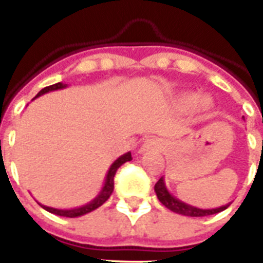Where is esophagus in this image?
<instances>
[{"mask_svg":"<svg viewBox=\"0 0 263 263\" xmlns=\"http://www.w3.org/2000/svg\"><path fill=\"white\" fill-rule=\"evenodd\" d=\"M161 147L162 143L158 139H147L143 144V150H158Z\"/></svg>","mask_w":263,"mask_h":263,"instance_id":"esophagus-1","label":"esophagus"}]
</instances>
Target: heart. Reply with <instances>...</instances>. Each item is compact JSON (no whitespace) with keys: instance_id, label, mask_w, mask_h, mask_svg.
<instances>
[{"instance_id":"b5f03b06","label":"heart","mask_w":263,"mask_h":263,"mask_svg":"<svg viewBox=\"0 0 263 263\" xmlns=\"http://www.w3.org/2000/svg\"><path fill=\"white\" fill-rule=\"evenodd\" d=\"M199 102H200V105H202V106H203V107L209 106V101H208V99H202V101H199V98H198L196 95H187V97H185V98L183 99V103H184V105H185V106H188V107L195 106L196 103H199Z\"/></svg>"}]
</instances>
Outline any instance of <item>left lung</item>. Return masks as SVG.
Masks as SVG:
<instances>
[{
    "instance_id": "left-lung-1",
    "label": "left lung",
    "mask_w": 263,
    "mask_h": 263,
    "mask_svg": "<svg viewBox=\"0 0 263 263\" xmlns=\"http://www.w3.org/2000/svg\"><path fill=\"white\" fill-rule=\"evenodd\" d=\"M154 190H156L157 198L160 200L161 203L164 204L165 208L172 210L173 213H177V214H181V216H190V217H204V216H212V214H216V213H220L222 210L228 208L229 204H225V206H221L218 209H210V210H203V209L192 208L190 204H185L183 202H180L169 194V191L165 187V183L162 177H161L158 181L154 185Z\"/></svg>"
}]
</instances>
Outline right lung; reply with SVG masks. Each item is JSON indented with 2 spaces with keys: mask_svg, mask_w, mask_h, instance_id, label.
Here are the masks:
<instances>
[{
  "mask_svg": "<svg viewBox=\"0 0 263 263\" xmlns=\"http://www.w3.org/2000/svg\"><path fill=\"white\" fill-rule=\"evenodd\" d=\"M64 87H67V84H63V83L51 84V86H47V87L42 88V90L39 91L38 94H36V97L45 94V92H49V91L60 90V88H64ZM131 160H132L131 153H127V154H124L123 157H120L119 160L111 165L110 169H109V172H107L106 181H105V185H103L102 191H101V194H99V195L88 204H84V206L78 209H71V210H60V209L47 208V206H43V204H41V206H42L45 210H47V212L53 213V214H57V216H61V217H69V218L83 216V214H86V213L92 212V210H95V209H98L99 206H102V204L109 199V196L111 195L113 188H115V175L116 172H117V169H119L121 165L125 164V162H128V161H131Z\"/></svg>",
  "mask_w": 263,
  "mask_h": 263,
  "instance_id": "right-lung-1",
  "label": "right lung"
}]
</instances>
